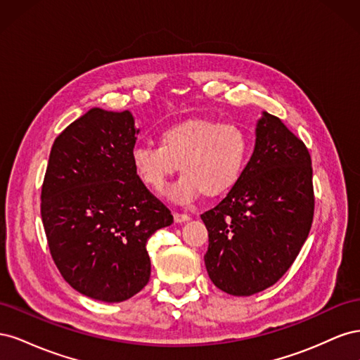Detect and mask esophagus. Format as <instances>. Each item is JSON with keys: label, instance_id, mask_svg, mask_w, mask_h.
Segmentation results:
<instances>
[{"label": "esophagus", "instance_id": "esophagus-1", "mask_svg": "<svg viewBox=\"0 0 360 360\" xmlns=\"http://www.w3.org/2000/svg\"><path fill=\"white\" fill-rule=\"evenodd\" d=\"M174 221L176 222H188V221H191V216L189 214H186V213H179V212H176L174 213Z\"/></svg>", "mask_w": 360, "mask_h": 360}]
</instances>
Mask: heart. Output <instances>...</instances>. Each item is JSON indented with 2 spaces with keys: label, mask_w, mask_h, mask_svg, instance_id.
<instances>
[{
  "label": "heart",
  "mask_w": 360,
  "mask_h": 360,
  "mask_svg": "<svg viewBox=\"0 0 360 360\" xmlns=\"http://www.w3.org/2000/svg\"><path fill=\"white\" fill-rule=\"evenodd\" d=\"M160 146L138 144L130 151L132 165L146 186L162 191L180 167L183 176L168 195L188 202L202 193L214 198L234 186L249 155L246 130L209 118L186 120L163 129Z\"/></svg>",
  "instance_id": "heart-1"
}]
</instances>
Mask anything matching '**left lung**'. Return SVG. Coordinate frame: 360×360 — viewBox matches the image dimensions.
I'll list each match as a JSON object with an SVG mask.
<instances>
[{
    "label": "left lung",
    "mask_w": 360,
    "mask_h": 360,
    "mask_svg": "<svg viewBox=\"0 0 360 360\" xmlns=\"http://www.w3.org/2000/svg\"><path fill=\"white\" fill-rule=\"evenodd\" d=\"M311 156L303 141L264 112L254 155L226 197L201 214L213 284L233 296L271 287L291 267L314 219Z\"/></svg>",
    "instance_id": "1"
}]
</instances>
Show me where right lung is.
Instances as JSON below:
<instances>
[{"instance_id":"right-lung-1","label":"right lung","mask_w":360,"mask_h":360,"mask_svg":"<svg viewBox=\"0 0 360 360\" xmlns=\"http://www.w3.org/2000/svg\"><path fill=\"white\" fill-rule=\"evenodd\" d=\"M129 111L93 108L53 141L41 184V221L53 263L70 287L108 303L150 279L147 242L172 214L136 174Z\"/></svg>"}]
</instances>
